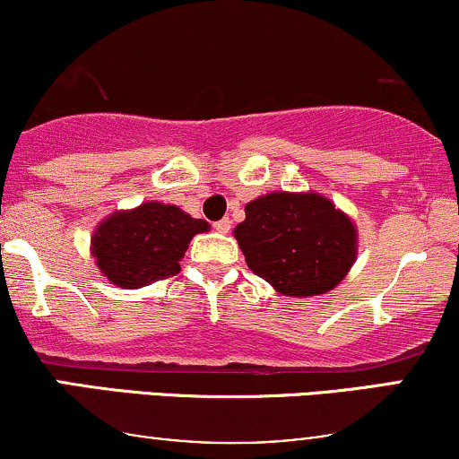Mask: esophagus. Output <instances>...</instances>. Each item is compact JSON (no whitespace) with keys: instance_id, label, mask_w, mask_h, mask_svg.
I'll return each mask as SVG.
<instances>
[{"instance_id":"obj_1","label":"esophagus","mask_w":459,"mask_h":459,"mask_svg":"<svg viewBox=\"0 0 459 459\" xmlns=\"http://www.w3.org/2000/svg\"><path fill=\"white\" fill-rule=\"evenodd\" d=\"M213 229L218 230V233H222V235H226L230 230V220L229 218H224V220H218V222L213 224Z\"/></svg>"}]
</instances>
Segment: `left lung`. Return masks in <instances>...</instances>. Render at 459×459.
<instances>
[{"mask_svg":"<svg viewBox=\"0 0 459 459\" xmlns=\"http://www.w3.org/2000/svg\"><path fill=\"white\" fill-rule=\"evenodd\" d=\"M235 237L252 273L284 296L330 291L356 259L351 220L313 192H273L252 200Z\"/></svg>","mask_w":459,"mask_h":459,"instance_id":"8db88e82","label":"left lung"}]
</instances>
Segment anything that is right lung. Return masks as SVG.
Masks as SVG:
<instances>
[{
    "label": "right lung",
    "instance_id": "add662e5",
    "mask_svg": "<svg viewBox=\"0 0 459 459\" xmlns=\"http://www.w3.org/2000/svg\"><path fill=\"white\" fill-rule=\"evenodd\" d=\"M207 229L204 220H194L175 204L144 203L105 220L92 237V255L114 284L138 289L181 272L178 261L192 237Z\"/></svg>",
    "mask_w": 459,
    "mask_h": 459
}]
</instances>
